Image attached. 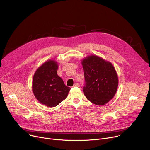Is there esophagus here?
Returning a JSON list of instances; mask_svg holds the SVG:
<instances>
[{"mask_svg":"<svg viewBox=\"0 0 150 150\" xmlns=\"http://www.w3.org/2000/svg\"><path fill=\"white\" fill-rule=\"evenodd\" d=\"M80 86L79 85V83H75L74 85V87H79Z\"/></svg>","mask_w":150,"mask_h":150,"instance_id":"1","label":"esophagus"}]
</instances>
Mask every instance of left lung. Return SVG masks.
Returning a JSON list of instances; mask_svg holds the SVG:
<instances>
[{
    "instance_id": "left-lung-1",
    "label": "left lung",
    "mask_w": 150,
    "mask_h": 150,
    "mask_svg": "<svg viewBox=\"0 0 150 150\" xmlns=\"http://www.w3.org/2000/svg\"><path fill=\"white\" fill-rule=\"evenodd\" d=\"M85 85L84 95L93 104L102 105L115 96L118 87V76L112 64L100 57L91 55L82 62Z\"/></svg>"
}]
</instances>
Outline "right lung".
<instances>
[{
  "mask_svg": "<svg viewBox=\"0 0 150 150\" xmlns=\"http://www.w3.org/2000/svg\"><path fill=\"white\" fill-rule=\"evenodd\" d=\"M57 62L49 60L35 71L32 88L35 98L47 107H55L65 100L71 90L57 75Z\"/></svg>",
  "mask_w": 150,
  "mask_h": 150,
  "instance_id": "add662e5",
  "label": "right lung"
}]
</instances>
